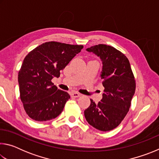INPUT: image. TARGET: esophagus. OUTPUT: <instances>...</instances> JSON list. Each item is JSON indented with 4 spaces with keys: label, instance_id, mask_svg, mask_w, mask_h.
I'll list each match as a JSON object with an SVG mask.
<instances>
[{
    "label": "esophagus",
    "instance_id": "esophagus-1",
    "mask_svg": "<svg viewBox=\"0 0 159 159\" xmlns=\"http://www.w3.org/2000/svg\"><path fill=\"white\" fill-rule=\"evenodd\" d=\"M80 95H81V94H80L79 93H77V92H72L71 93V98H79V97H80Z\"/></svg>",
    "mask_w": 159,
    "mask_h": 159
}]
</instances>
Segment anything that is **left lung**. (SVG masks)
<instances>
[{
    "mask_svg": "<svg viewBox=\"0 0 159 159\" xmlns=\"http://www.w3.org/2000/svg\"><path fill=\"white\" fill-rule=\"evenodd\" d=\"M86 50L102 61L100 77L104 90L98 104L90 99V105L84 111L85 119L99 130H111L128 114L135 91L130 64L125 55L110 45H96Z\"/></svg>",
    "mask_w": 159,
    "mask_h": 159,
    "instance_id": "1",
    "label": "left lung"
}]
</instances>
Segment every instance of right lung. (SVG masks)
<instances>
[{
	"label": "right lung",
	"instance_id": "right-lung-1",
	"mask_svg": "<svg viewBox=\"0 0 159 159\" xmlns=\"http://www.w3.org/2000/svg\"><path fill=\"white\" fill-rule=\"evenodd\" d=\"M83 45L51 41L43 43L26 56L19 71L20 98L28 116L46 121L60 115L70 95L58 90L51 80L60 77Z\"/></svg>",
	"mask_w": 159,
	"mask_h": 159
}]
</instances>
